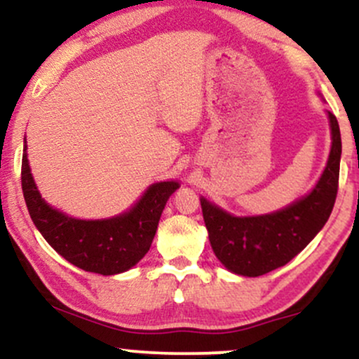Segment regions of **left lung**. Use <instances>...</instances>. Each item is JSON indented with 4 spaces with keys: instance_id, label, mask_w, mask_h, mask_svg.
Masks as SVG:
<instances>
[{
    "instance_id": "8db88e82",
    "label": "left lung",
    "mask_w": 359,
    "mask_h": 359,
    "mask_svg": "<svg viewBox=\"0 0 359 359\" xmlns=\"http://www.w3.org/2000/svg\"><path fill=\"white\" fill-rule=\"evenodd\" d=\"M332 147L319 182L309 196L266 216L234 217L201 199L209 241L228 270L245 277H259L287 265L297 257L331 216L337 196L341 162V133L329 111Z\"/></svg>"
}]
</instances>
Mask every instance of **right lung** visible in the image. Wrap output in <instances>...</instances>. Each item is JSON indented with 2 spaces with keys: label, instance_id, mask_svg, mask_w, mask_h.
<instances>
[{
  "label": "right lung",
  "instance_id": "1",
  "mask_svg": "<svg viewBox=\"0 0 359 359\" xmlns=\"http://www.w3.org/2000/svg\"><path fill=\"white\" fill-rule=\"evenodd\" d=\"M22 189L32 221L57 253L72 265L101 275L130 270L147 255L168 197L179 184H154L140 203L123 216L104 221H82L52 209L40 197L23 147Z\"/></svg>",
  "mask_w": 359,
  "mask_h": 359
}]
</instances>
